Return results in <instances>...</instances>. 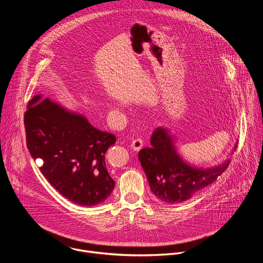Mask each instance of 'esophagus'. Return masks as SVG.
<instances>
[{
  "instance_id": "obj_1",
  "label": "esophagus",
  "mask_w": 263,
  "mask_h": 263,
  "mask_svg": "<svg viewBox=\"0 0 263 263\" xmlns=\"http://www.w3.org/2000/svg\"><path fill=\"white\" fill-rule=\"evenodd\" d=\"M142 140L140 139V138H137V139H134V140H132V142H131V144H130V146H131V148H133L134 151H136V152H138L139 149L142 147Z\"/></svg>"
}]
</instances>
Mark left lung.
<instances>
[{
  "mask_svg": "<svg viewBox=\"0 0 263 263\" xmlns=\"http://www.w3.org/2000/svg\"><path fill=\"white\" fill-rule=\"evenodd\" d=\"M177 137L167 128H157L151 137V147L138 153L149 189L161 201L175 204L190 200L213 183L227 170L230 159L203 168L187 163L178 153ZM237 143L232 147L235 151Z\"/></svg>",
  "mask_w": 263,
  "mask_h": 263,
  "instance_id": "left-lung-1",
  "label": "left lung"
}]
</instances>
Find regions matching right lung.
<instances>
[{
	"label": "right lung",
	"instance_id": "add662e5",
	"mask_svg": "<svg viewBox=\"0 0 263 263\" xmlns=\"http://www.w3.org/2000/svg\"><path fill=\"white\" fill-rule=\"evenodd\" d=\"M24 124L32 158L43 160L41 172L64 198L90 207L110 196L116 182L108 174L105 154L117 141L114 134L42 95L28 103Z\"/></svg>",
	"mask_w": 263,
	"mask_h": 263
}]
</instances>
